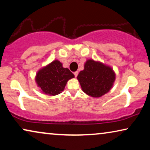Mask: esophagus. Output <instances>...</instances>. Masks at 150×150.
<instances>
[{"label":"esophagus","instance_id":"esophagus-1","mask_svg":"<svg viewBox=\"0 0 150 150\" xmlns=\"http://www.w3.org/2000/svg\"><path fill=\"white\" fill-rule=\"evenodd\" d=\"M74 76H75V77H77V76H78V74H79V71H75L74 73Z\"/></svg>","mask_w":150,"mask_h":150}]
</instances>
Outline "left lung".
<instances>
[{
	"instance_id": "left-lung-1",
	"label": "left lung",
	"mask_w": 150,
	"mask_h": 150,
	"mask_svg": "<svg viewBox=\"0 0 150 150\" xmlns=\"http://www.w3.org/2000/svg\"><path fill=\"white\" fill-rule=\"evenodd\" d=\"M77 79L86 94L93 98H100L112 88L115 81V74L110 66L93 59H88Z\"/></svg>"
}]
</instances>
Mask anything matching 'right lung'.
<instances>
[{"instance_id":"obj_1","label":"right lung","mask_w":150,"mask_h":150,"mask_svg":"<svg viewBox=\"0 0 150 150\" xmlns=\"http://www.w3.org/2000/svg\"><path fill=\"white\" fill-rule=\"evenodd\" d=\"M73 78L74 75L68 68H64L60 61L55 60L38 71L35 81L43 93L56 96L64 90L67 82Z\"/></svg>"}]
</instances>
